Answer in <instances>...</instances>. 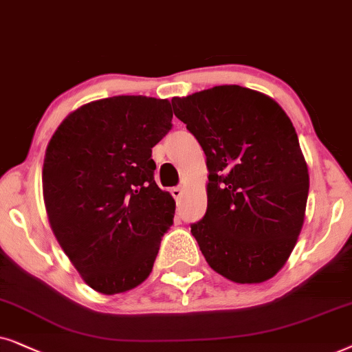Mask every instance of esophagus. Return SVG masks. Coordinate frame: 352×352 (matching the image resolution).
Returning a JSON list of instances; mask_svg holds the SVG:
<instances>
[{"label": "esophagus", "mask_w": 352, "mask_h": 352, "mask_svg": "<svg viewBox=\"0 0 352 352\" xmlns=\"http://www.w3.org/2000/svg\"><path fill=\"white\" fill-rule=\"evenodd\" d=\"M170 193H172L173 198L179 201L182 196H184V188H182V186H175V188L170 190Z\"/></svg>", "instance_id": "esophagus-1"}]
</instances>
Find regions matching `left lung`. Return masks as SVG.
<instances>
[{
    "label": "left lung",
    "mask_w": 352,
    "mask_h": 352,
    "mask_svg": "<svg viewBox=\"0 0 352 352\" xmlns=\"http://www.w3.org/2000/svg\"><path fill=\"white\" fill-rule=\"evenodd\" d=\"M173 112L206 154L208 210L191 225L222 277L262 283L285 265L306 215L309 172L277 101L240 85L173 98Z\"/></svg>",
    "instance_id": "left-lung-1"
}]
</instances>
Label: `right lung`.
<instances>
[{
	"label": "right lung",
	"mask_w": 352,
	"mask_h": 352,
	"mask_svg": "<svg viewBox=\"0 0 352 352\" xmlns=\"http://www.w3.org/2000/svg\"><path fill=\"white\" fill-rule=\"evenodd\" d=\"M168 100L112 96L70 112L43 162L56 240L83 282L102 294L149 277L175 201L154 182L153 146L172 129Z\"/></svg>",
	"instance_id": "add662e5"
}]
</instances>
